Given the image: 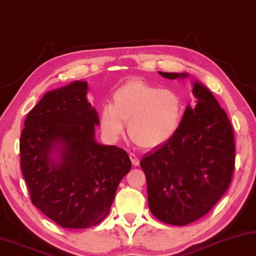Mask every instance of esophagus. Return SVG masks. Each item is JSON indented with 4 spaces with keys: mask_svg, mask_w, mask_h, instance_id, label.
<instances>
[{
    "mask_svg": "<svg viewBox=\"0 0 256 256\" xmlns=\"http://www.w3.org/2000/svg\"><path fill=\"white\" fill-rule=\"evenodd\" d=\"M129 158H130L134 166H138V165H140V160H138L135 154H129Z\"/></svg>",
    "mask_w": 256,
    "mask_h": 256,
    "instance_id": "1",
    "label": "esophagus"
}]
</instances>
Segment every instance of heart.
Segmentation results:
<instances>
[{"label": "heart", "instance_id": "obj_1", "mask_svg": "<svg viewBox=\"0 0 256 256\" xmlns=\"http://www.w3.org/2000/svg\"><path fill=\"white\" fill-rule=\"evenodd\" d=\"M182 116V98L174 90L130 80L116 90L112 104L102 108L98 121L109 140H118L128 122L130 140L142 148L153 150L176 135Z\"/></svg>", "mask_w": 256, "mask_h": 256}]
</instances>
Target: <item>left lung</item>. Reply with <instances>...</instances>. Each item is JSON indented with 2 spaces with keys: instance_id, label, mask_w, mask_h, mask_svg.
I'll return each mask as SVG.
<instances>
[{
  "instance_id": "obj_1",
  "label": "left lung",
  "mask_w": 256,
  "mask_h": 256,
  "mask_svg": "<svg viewBox=\"0 0 256 256\" xmlns=\"http://www.w3.org/2000/svg\"><path fill=\"white\" fill-rule=\"evenodd\" d=\"M160 75L186 80L189 73ZM196 106L188 104L171 140L140 160L150 212L165 224L186 226L204 216L230 186L235 142L226 112L200 80H192Z\"/></svg>"
}]
</instances>
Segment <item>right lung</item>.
Instances as JSON below:
<instances>
[{
    "label": "right lung",
    "mask_w": 256,
    "mask_h": 256,
    "mask_svg": "<svg viewBox=\"0 0 256 256\" xmlns=\"http://www.w3.org/2000/svg\"><path fill=\"white\" fill-rule=\"evenodd\" d=\"M88 82L47 92L24 121L21 170L34 206L64 228H88L106 218L132 168L124 150L96 140L100 124Z\"/></svg>",
    "instance_id": "add662e5"
}]
</instances>
